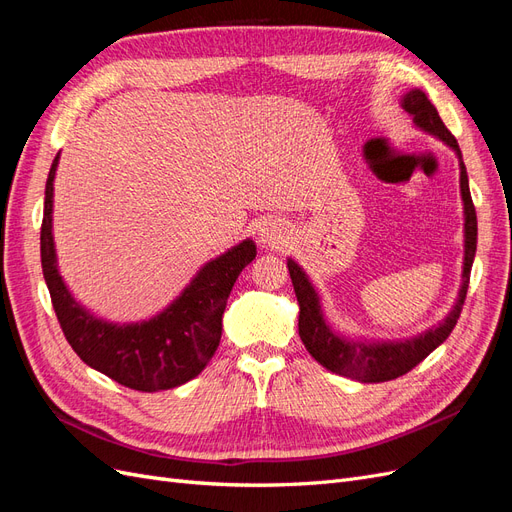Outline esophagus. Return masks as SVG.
<instances>
[{"mask_svg": "<svg viewBox=\"0 0 512 512\" xmlns=\"http://www.w3.org/2000/svg\"><path fill=\"white\" fill-rule=\"evenodd\" d=\"M284 228L277 226V224H269L267 228L260 230V241L267 243V245H280L284 243Z\"/></svg>", "mask_w": 512, "mask_h": 512, "instance_id": "esophagus-1", "label": "esophagus"}]
</instances>
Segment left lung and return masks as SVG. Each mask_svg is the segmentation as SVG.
<instances>
[{
    "mask_svg": "<svg viewBox=\"0 0 512 512\" xmlns=\"http://www.w3.org/2000/svg\"><path fill=\"white\" fill-rule=\"evenodd\" d=\"M401 106H404V111L412 117L416 128H421L427 134L440 138V141L451 147L459 158V170H461L459 185H461V200H463V218H466V224H463L466 245L463 247H466V252H463L459 297L451 309V314H448L438 327H431L421 335L404 339V342H361V339H348L329 327V322L324 320L320 297L314 284L309 282V277L297 262L288 258L290 280L299 301L301 342L322 367H327L329 371H333V374L346 376L359 382H386V380H395L399 376H404L412 367H416L423 359H427V356L442 342H446V337L451 335V331L455 329V324L459 320L463 301H466L470 271H472V262L476 254V232H478L476 209L470 196L466 164H463L457 138L448 132V128L444 126V121L436 111V106H433L425 96V91L421 89L408 91V94L401 98Z\"/></svg>",
    "mask_w": 512,
    "mask_h": 512,
    "instance_id": "obj_1",
    "label": "left lung"
}]
</instances>
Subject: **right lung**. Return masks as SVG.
Masks as SVG:
<instances>
[{
	"label": "right lung",
	"instance_id": "right-lung-1",
	"mask_svg": "<svg viewBox=\"0 0 512 512\" xmlns=\"http://www.w3.org/2000/svg\"><path fill=\"white\" fill-rule=\"evenodd\" d=\"M59 153L44 190L40 256L53 309L72 350L83 363L134 391L156 393L196 378L220 346L222 316L239 273L256 258L252 239L213 258L164 312L143 322L115 324L76 303L57 271L53 243V181Z\"/></svg>",
	"mask_w": 512,
	"mask_h": 512
}]
</instances>
